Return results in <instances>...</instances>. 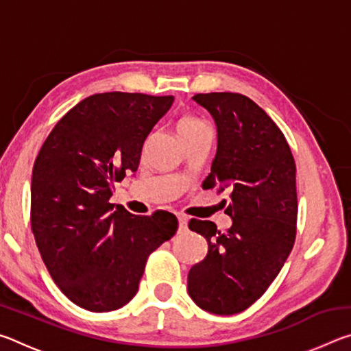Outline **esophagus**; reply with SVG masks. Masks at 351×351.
I'll use <instances>...</instances> for the list:
<instances>
[{"instance_id":"1","label":"esophagus","mask_w":351,"mask_h":351,"mask_svg":"<svg viewBox=\"0 0 351 351\" xmlns=\"http://www.w3.org/2000/svg\"><path fill=\"white\" fill-rule=\"evenodd\" d=\"M178 232L180 234H184L187 232V218L184 215H178Z\"/></svg>"}]
</instances>
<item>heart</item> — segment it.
I'll list each match as a JSON object with an SVG mask.
<instances>
[{"label": "heart", "mask_w": 351, "mask_h": 351, "mask_svg": "<svg viewBox=\"0 0 351 351\" xmlns=\"http://www.w3.org/2000/svg\"><path fill=\"white\" fill-rule=\"evenodd\" d=\"M206 128H209L207 127V123L204 121H201V119L193 117V116L182 117L180 123H178V133H180L181 138L182 136L198 133V132H201V130H206Z\"/></svg>", "instance_id": "obj_1"}]
</instances>
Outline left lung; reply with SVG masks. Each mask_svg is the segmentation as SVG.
<instances>
[{"instance_id": "1", "label": "left lung", "mask_w": 351, "mask_h": 351, "mask_svg": "<svg viewBox=\"0 0 351 351\" xmlns=\"http://www.w3.org/2000/svg\"><path fill=\"white\" fill-rule=\"evenodd\" d=\"M217 125V154L203 189H228L232 218L228 232L215 223L190 219L209 245L189 271L187 291L213 314L245 311L280 272L295 240V162L274 121L243 94H195ZM226 201V199H224Z\"/></svg>"}]
</instances>
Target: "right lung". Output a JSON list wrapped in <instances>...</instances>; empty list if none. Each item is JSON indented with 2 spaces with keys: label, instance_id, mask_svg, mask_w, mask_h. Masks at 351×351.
Wrapping results in <instances>:
<instances>
[{
  "label": "right lung",
  "instance_id": "right-lung-1",
  "mask_svg": "<svg viewBox=\"0 0 351 351\" xmlns=\"http://www.w3.org/2000/svg\"><path fill=\"white\" fill-rule=\"evenodd\" d=\"M173 96L102 93L71 108L35 159L31 226L52 280L88 311L133 299L148 255L178 229L173 213L112 210L114 182L139 167L142 147Z\"/></svg>",
  "mask_w": 351,
  "mask_h": 351
}]
</instances>
